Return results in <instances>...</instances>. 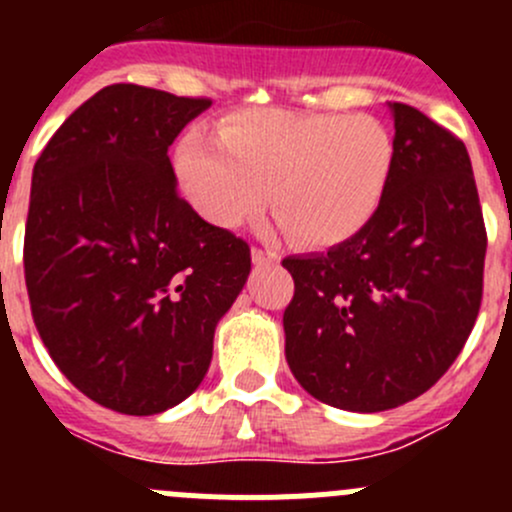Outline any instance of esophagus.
<instances>
[{
	"label": "esophagus",
	"mask_w": 512,
	"mask_h": 512,
	"mask_svg": "<svg viewBox=\"0 0 512 512\" xmlns=\"http://www.w3.org/2000/svg\"><path fill=\"white\" fill-rule=\"evenodd\" d=\"M280 255L272 250H260V247H252V265H277Z\"/></svg>",
	"instance_id": "esophagus-1"
}]
</instances>
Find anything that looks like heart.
<instances>
[{
    "label": "heart",
    "instance_id": "1",
    "mask_svg": "<svg viewBox=\"0 0 512 512\" xmlns=\"http://www.w3.org/2000/svg\"><path fill=\"white\" fill-rule=\"evenodd\" d=\"M396 143L369 113L255 108L225 118L220 136L193 128L175 151L190 205L232 230L270 200L289 237L309 247L352 240L379 213Z\"/></svg>",
    "mask_w": 512,
    "mask_h": 512
}]
</instances>
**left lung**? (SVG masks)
Returning a JSON list of instances; mask_svg holds the SVG:
<instances>
[{"mask_svg": "<svg viewBox=\"0 0 512 512\" xmlns=\"http://www.w3.org/2000/svg\"><path fill=\"white\" fill-rule=\"evenodd\" d=\"M396 165L379 213L327 252L285 257L294 297L285 354L322 404L396 409L456 361L483 294L485 225L466 146L414 106L389 103Z\"/></svg>", "mask_w": 512, "mask_h": 512, "instance_id": "8db88e82", "label": "left lung"}]
</instances>
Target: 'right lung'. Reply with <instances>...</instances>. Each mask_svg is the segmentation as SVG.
<instances>
[{"label": "right lung", "instance_id": "right-lung-1", "mask_svg": "<svg viewBox=\"0 0 512 512\" xmlns=\"http://www.w3.org/2000/svg\"><path fill=\"white\" fill-rule=\"evenodd\" d=\"M208 98L113 84L81 103L32 173L24 277L41 342L96 404L153 416L208 374L250 247L178 195L168 148Z\"/></svg>", "mask_w": 512, "mask_h": 512}]
</instances>
